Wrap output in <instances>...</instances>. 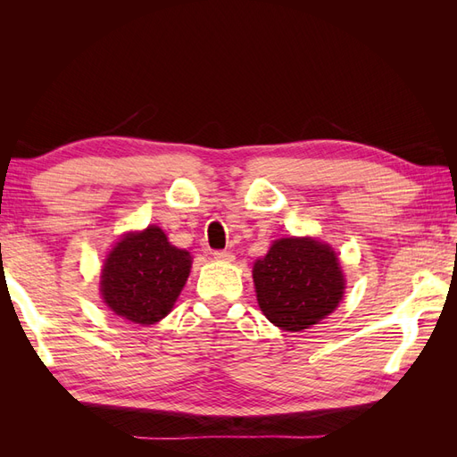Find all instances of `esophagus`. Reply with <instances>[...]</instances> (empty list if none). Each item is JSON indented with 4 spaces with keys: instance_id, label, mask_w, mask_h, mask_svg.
Wrapping results in <instances>:
<instances>
[{
    "instance_id": "1",
    "label": "esophagus",
    "mask_w": 457,
    "mask_h": 457,
    "mask_svg": "<svg viewBox=\"0 0 457 457\" xmlns=\"http://www.w3.org/2000/svg\"><path fill=\"white\" fill-rule=\"evenodd\" d=\"M213 257H215L217 261H230L234 255H232L228 250H215V252H213Z\"/></svg>"
}]
</instances>
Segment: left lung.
Wrapping results in <instances>:
<instances>
[{
  "mask_svg": "<svg viewBox=\"0 0 457 457\" xmlns=\"http://www.w3.org/2000/svg\"><path fill=\"white\" fill-rule=\"evenodd\" d=\"M337 255L312 238H282L253 267L259 307L286 331L318 324L337 307L345 280Z\"/></svg>",
  "mask_w": 457,
  "mask_h": 457,
  "instance_id": "8db88e82",
  "label": "left lung"
}]
</instances>
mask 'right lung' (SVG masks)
I'll return each mask as SVG.
<instances>
[{"instance_id": "right-lung-1", "label": "right lung", "mask_w": 457, "mask_h": 457, "mask_svg": "<svg viewBox=\"0 0 457 457\" xmlns=\"http://www.w3.org/2000/svg\"><path fill=\"white\" fill-rule=\"evenodd\" d=\"M190 255L171 245L158 227L121 238L103 269L106 305L135 324H154L168 314L188 278Z\"/></svg>"}]
</instances>
